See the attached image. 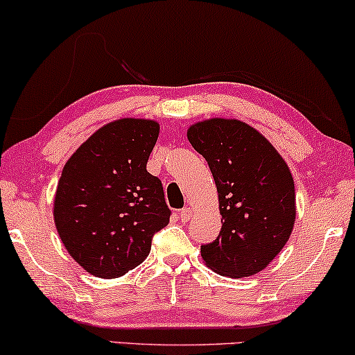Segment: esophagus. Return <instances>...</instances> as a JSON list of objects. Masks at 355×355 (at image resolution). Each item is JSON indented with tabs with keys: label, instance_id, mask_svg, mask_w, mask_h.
Returning <instances> with one entry per match:
<instances>
[{
	"label": "esophagus",
	"instance_id": "esophagus-1",
	"mask_svg": "<svg viewBox=\"0 0 355 355\" xmlns=\"http://www.w3.org/2000/svg\"><path fill=\"white\" fill-rule=\"evenodd\" d=\"M191 216H192V208L191 207L182 208V210L179 211V218H181L182 221H189V220H191Z\"/></svg>",
	"mask_w": 355,
	"mask_h": 355
}]
</instances>
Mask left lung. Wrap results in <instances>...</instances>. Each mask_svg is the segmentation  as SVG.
Listing matches in <instances>:
<instances>
[{
    "label": "left lung",
    "mask_w": 355,
    "mask_h": 355,
    "mask_svg": "<svg viewBox=\"0 0 355 355\" xmlns=\"http://www.w3.org/2000/svg\"><path fill=\"white\" fill-rule=\"evenodd\" d=\"M187 139L210 166L223 216L216 241L200 247L203 261L231 278L259 273L293 232L289 166L259 130L239 119L200 121L187 129Z\"/></svg>",
    "instance_id": "obj_1"
}]
</instances>
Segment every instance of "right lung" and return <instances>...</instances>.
Returning a JSON list of instances; mask_svg holds the SVG:
<instances>
[{"mask_svg":"<svg viewBox=\"0 0 355 355\" xmlns=\"http://www.w3.org/2000/svg\"><path fill=\"white\" fill-rule=\"evenodd\" d=\"M159 124L123 118L72 153L58 181L53 216L62 244L87 273L119 278L147 259L169 223L162 181L147 171Z\"/></svg>","mask_w":355,"mask_h":355,"instance_id":"add662e5","label":"right lung"}]
</instances>
